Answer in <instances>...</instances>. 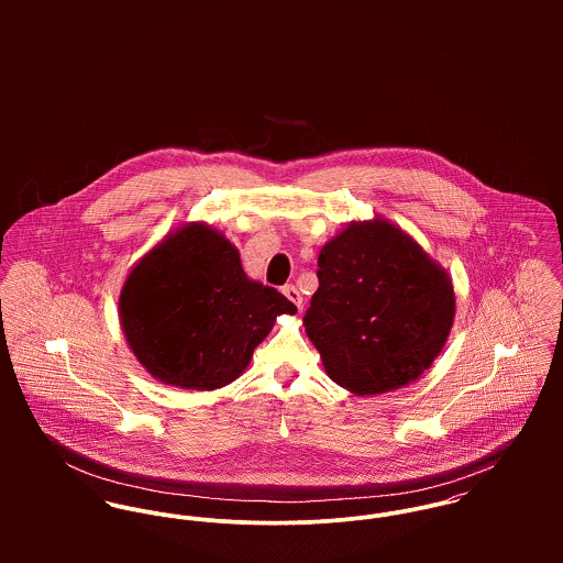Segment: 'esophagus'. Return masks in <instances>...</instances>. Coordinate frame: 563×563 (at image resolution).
Returning <instances> with one entry per match:
<instances>
[{
    "mask_svg": "<svg viewBox=\"0 0 563 563\" xmlns=\"http://www.w3.org/2000/svg\"><path fill=\"white\" fill-rule=\"evenodd\" d=\"M282 292H284V295H286V299H288V301H292L299 310L303 308V297H301V292H299L295 286H290V284H288V286H284V288H282Z\"/></svg>",
    "mask_w": 563,
    "mask_h": 563,
    "instance_id": "esophagus-1",
    "label": "esophagus"
}]
</instances>
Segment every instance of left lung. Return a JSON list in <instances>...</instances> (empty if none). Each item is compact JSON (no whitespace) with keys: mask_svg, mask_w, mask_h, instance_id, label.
I'll list each match as a JSON object with an SVG mask.
<instances>
[{"mask_svg":"<svg viewBox=\"0 0 563 563\" xmlns=\"http://www.w3.org/2000/svg\"><path fill=\"white\" fill-rule=\"evenodd\" d=\"M303 327L331 382L357 397L413 384L455 319L446 268L384 217L351 221L319 255Z\"/></svg>","mask_w":563,"mask_h":563,"instance_id":"obj_1","label":"left lung"}]
</instances>
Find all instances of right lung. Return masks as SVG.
<instances>
[{
  "label": "right lung",
  "mask_w": 563,
  "mask_h": 563,
  "mask_svg": "<svg viewBox=\"0 0 563 563\" xmlns=\"http://www.w3.org/2000/svg\"><path fill=\"white\" fill-rule=\"evenodd\" d=\"M297 308L249 279L219 230L192 221L168 232L130 271L119 295L123 335L164 386L217 390L239 379L277 317Z\"/></svg>",
  "instance_id": "1"
}]
</instances>
